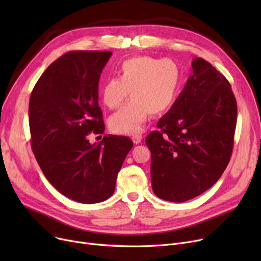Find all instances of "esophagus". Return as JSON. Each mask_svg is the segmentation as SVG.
Wrapping results in <instances>:
<instances>
[{
  "mask_svg": "<svg viewBox=\"0 0 261 261\" xmlns=\"http://www.w3.org/2000/svg\"><path fill=\"white\" fill-rule=\"evenodd\" d=\"M132 141H133V143H134L135 145L140 144V143L142 142V135H140V134L133 135V136H132Z\"/></svg>",
  "mask_w": 261,
  "mask_h": 261,
  "instance_id": "obj_1",
  "label": "esophagus"
}]
</instances>
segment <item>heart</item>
I'll list each match as a JSON object with an SVG mask.
<instances>
[{
	"instance_id": "heart-1",
	"label": "heart",
	"mask_w": 261,
	"mask_h": 261,
	"mask_svg": "<svg viewBox=\"0 0 261 261\" xmlns=\"http://www.w3.org/2000/svg\"><path fill=\"white\" fill-rule=\"evenodd\" d=\"M119 76L109 78L102 88V100L110 109L118 108L131 92L132 99L109 120L118 134H133L142 130L149 113H166L174 105L181 87V68L171 59L149 56L123 61Z\"/></svg>"
}]
</instances>
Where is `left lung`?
I'll return each instance as SVG.
<instances>
[{"label":"left lung","instance_id":"1","mask_svg":"<svg viewBox=\"0 0 261 261\" xmlns=\"http://www.w3.org/2000/svg\"><path fill=\"white\" fill-rule=\"evenodd\" d=\"M237 102L228 80L202 58L158 131L146 138L151 151V184L160 199L185 202L203 194L229 162Z\"/></svg>","mask_w":261,"mask_h":261}]
</instances>
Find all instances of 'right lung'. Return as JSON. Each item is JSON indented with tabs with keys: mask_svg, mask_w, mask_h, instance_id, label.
<instances>
[{
	"mask_svg": "<svg viewBox=\"0 0 261 261\" xmlns=\"http://www.w3.org/2000/svg\"><path fill=\"white\" fill-rule=\"evenodd\" d=\"M111 51L72 50L54 61L32 92L29 108L32 148L48 182L63 196L84 204L111 197L117 174L133 143L102 134L98 82Z\"/></svg>",
	"mask_w": 261,
	"mask_h": 261,
	"instance_id": "obj_1",
	"label": "right lung"
}]
</instances>
